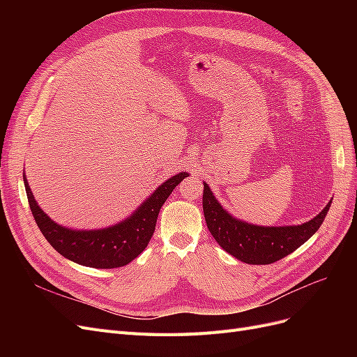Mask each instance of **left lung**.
<instances>
[{"mask_svg":"<svg viewBox=\"0 0 357 357\" xmlns=\"http://www.w3.org/2000/svg\"><path fill=\"white\" fill-rule=\"evenodd\" d=\"M331 204L332 201L316 218L298 226H259L234 218L222 207L204 181L202 208L208 231L223 250L250 265L273 264L295 252L317 232Z\"/></svg>","mask_w":357,"mask_h":357,"instance_id":"obj_1","label":"left lung"}]
</instances>
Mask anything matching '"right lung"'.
<instances>
[{
    "label": "right lung",
    "mask_w": 357,
    "mask_h": 357,
    "mask_svg": "<svg viewBox=\"0 0 357 357\" xmlns=\"http://www.w3.org/2000/svg\"><path fill=\"white\" fill-rule=\"evenodd\" d=\"M188 176V172H178L165 180L129 218L102 229H70L53 222L32 195L25 172L24 183L32 215L50 245L75 264L109 269L128 265L144 250L155 232L160 207Z\"/></svg>",
    "instance_id": "add662e5"
}]
</instances>
